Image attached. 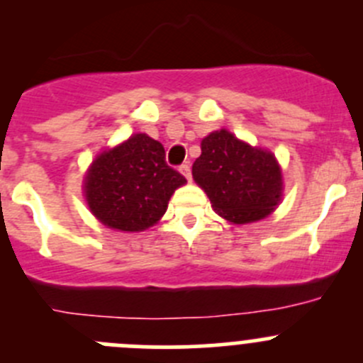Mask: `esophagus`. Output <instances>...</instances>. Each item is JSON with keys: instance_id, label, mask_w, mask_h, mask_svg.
Returning a JSON list of instances; mask_svg holds the SVG:
<instances>
[{"instance_id": "34e87169", "label": "esophagus", "mask_w": 363, "mask_h": 363, "mask_svg": "<svg viewBox=\"0 0 363 363\" xmlns=\"http://www.w3.org/2000/svg\"><path fill=\"white\" fill-rule=\"evenodd\" d=\"M179 170H181V174L184 175L188 181H191V168H189V164H181V168H179Z\"/></svg>"}]
</instances>
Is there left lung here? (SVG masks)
I'll return each instance as SVG.
<instances>
[{"mask_svg":"<svg viewBox=\"0 0 363 363\" xmlns=\"http://www.w3.org/2000/svg\"><path fill=\"white\" fill-rule=\"evenodd\" d=\"M193 179L207 193L212 208L226 221L246 225L267 218L283 196V174L276 156L239 140L228 130L202 140Z\"/></svg>","mask_w":363,"mask_h":363,"instance_id":"left-lung-1","label":"left lung"}]
</instances>
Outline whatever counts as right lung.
I'll return each instance as SVG.
<instances>
[{
  "label": "right lung",
  "mask_w": 363,
  "mask_h": 363,
  "mask_svg": "<svg viewBox=\"0 0 363 363\" xmlns=\"http://www.w3.org/2000/svg\"><path fill=\"white\" fill-rule=\"evenodd\" d=\"M186 179L164 161V149L145 133L104 151L84 179L94 218L121 232H142L167 212L168 200Z\"/></svg>",
  "instance_id": "right-lung-1"
}]
</instances>
